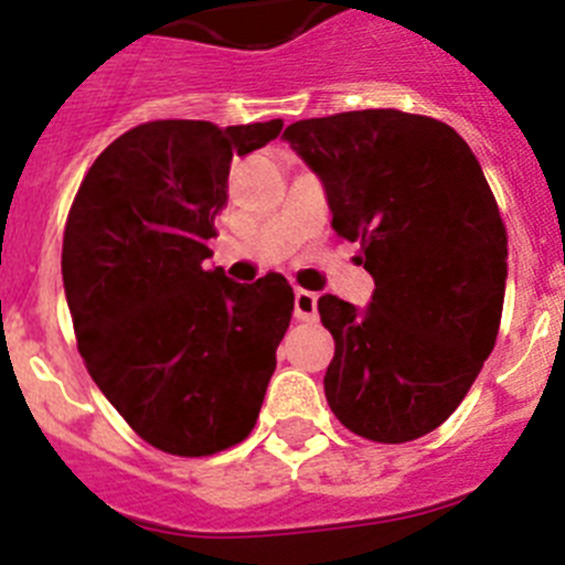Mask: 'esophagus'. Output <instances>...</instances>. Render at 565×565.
Returning a JSON list of instances; mask_svg holds the SVG:
<instances>
[{
	"label": "esophagus",
	"instance_id": "obj_1",
	"mask_svg": "<svg viewBox=\"0 0 565 565\" xmlns=\"http://www.w3.org/2000/svg\"><path fill=\"white\" fill-rule=\"evenodd\" d=\"M294 317L299 322H313L317 319V294L306 291V288H297L294 291Z\"/></svg>",
	"mask_w": 565,
	"mask_h": 565
}]
</instances>
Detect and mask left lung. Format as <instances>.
Returning <instances> with one entry per match:
<instances>
[{
    "instance_id": "1",
    "label": "left lung",
    "mask_w": 565,
    "mask_h": 565,
    "mask_svg": "<svg viewBox=\"0 0 565 565\" xmlns=\"http://www.w3.org/2000/svg\"><path fill=\"white\" fill-rule=\"evenodd\" d=\"M319 174L333 232L362 246L371 306L319 297L337 351L326 398L351 433L404 444L463 402L495 348L507 228L481 163L444 121L402 109L306 118L282 132Z\"/></svg>"
}]
</instances>
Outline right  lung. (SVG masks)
Returning a JSON list of instances; mask_svg holds the SVG:
<instances>
[{
	"instance_id": "1",
	"label": "right lung",
	"mask_w": 565,
	"mask_h": 565,
	"mask_svg": "<svg viewBox=\"0 0 565 565\" xmlns=\"http://www.w3.org/2000/svg\"><path fill=\"white\" fill-rule=\"evenodd\" d=\"M282 121H149L115 138L70 206L62 277L78 353L98 391L169 456L228 450L254 430L294 291L206 271L232 158Z\"/></svg>"
}]
</instances>
